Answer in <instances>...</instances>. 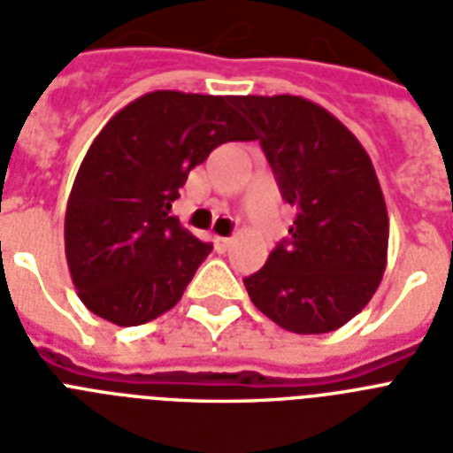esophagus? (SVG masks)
<instances>
[{
  "label": "esophagus",
  "instance_id": "1",
  "mask_svg": "<svg viewBox=\"0 0 453 453\" xmlns=\"http://www.w3.org/2000/svg\"><path fill=\"white\" fill-rule=\"evenodd\" d=\"M230 244H233V239H230V237H214V246H216V251L226 253L227 249H230Z\"/></svg>",
  "mask_w": 453,
  "mask_h": 453
}]
</instances>
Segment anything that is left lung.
<instances>
[{"label": "left lung", "mask_w": 453, "mask_h": 453, "mask_svg": "<svg viewBox=\"0 0 453 453\" xmlns=\"http://www.w3.org/2000/svg\"><path fill=\"white\" fill-rule=\"evenodd\" d=\"M279 190L296 220L290 237L244 279L251 303L297 334L333 333L380 288L388 214L372 160L347 125L296 95H242Z\"/></svg>", "instance_id": "8db88e82"}]
</instances>
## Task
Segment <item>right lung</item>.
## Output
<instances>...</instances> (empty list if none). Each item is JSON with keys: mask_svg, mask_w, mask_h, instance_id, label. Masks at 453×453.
Masks as SVG:
<instances>
[{"mask_svg": "<svg viewBox=\"0 0 453 453\" xmlns=\"http://www.w3.org/2000/svg\"><path fill=\"white\" fill-rule=\"evenodd\" d=\"M253 139L230 95L156 90L123 106L67 200L65 253L81 303L120 328L172 310L211 251L169 216L172 202L216 146Z\"/></svg>", "mask_w": 453, "mask_h": 453, "instance_id": "obj_1", "label": "right lung"}]
</instances>
